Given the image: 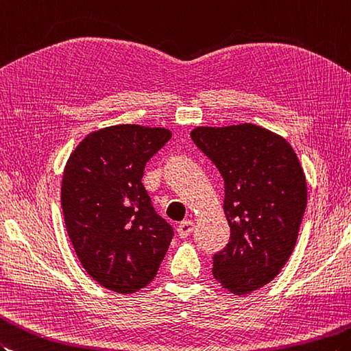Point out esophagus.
<instances>
[{
    "label": "esophagus",
    "instance_id": "esophagus-1",
    "mask_svg": "<svg viewBox=\"0 0 351 351\" xmlns=\"http://www.w3.org/2000/svg\"><path fill=\"white\" fill-rule=\"evenodd\" d=\"M193 230H194V223L191 221V219H185V221H182L178 226L179 238H186V236H189Z\"/></svg>",
    "mask_w": 351,
    "mask_h": 351
}]
</instances>
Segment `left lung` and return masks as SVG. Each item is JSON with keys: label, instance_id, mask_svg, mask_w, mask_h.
<instances>
[{"label": "left lung", "instance_id": "left-lung-1", "mask_svg": "<svg viewBox=\"0 0 351 351\" xmlns=\"http://www.w3.org/2000/svg\"><path fill=\"white\" fill-rule=\"evenodd\" d=\"M191 138L224 179L230 241L213 274L234 295L262 289L296 245L306 208V179L286 138L254 124L197 127Z\"/></svg>", "mask_w": 351, "mask_h": 351}]
</instances>
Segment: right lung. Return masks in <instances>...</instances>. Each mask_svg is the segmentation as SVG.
<instances>
[{"instance_id": "1", "label": "right lung", "mask_w": 351, "mask_h": 351, "mask_svg": "<svg viewBox=\"0 0 351 351\" xmlns=\"http://www.w3.org/2000/svg\"><path fill=\"white\" fill-rule=\"evenodd\" d=\"M170 137L161 127H106L89 133L64 169L61 206L79 262L94 281L121 295L156 278L172 241V226L142 184L145 165Z\"/></svg>"}]
</instances>
